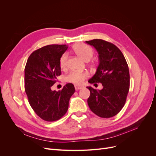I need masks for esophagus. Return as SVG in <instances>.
Returning a JSON list of instances; mask_svg holds the SVG:
<instances>
[{
    "instance_id": "esophagus-1",
    "label": "esophagus",
    "mask_w": 156,
    "mask_h": 156,
    "mask_svg": "<svg viewBox=\"0 0 156 156\" xmlns=\"http://www.w3.org/2000/svg\"><path fill=\"white\" fill-rule=\"evenodd\" d=\"M83 87L82 86H78V85H75V90H80L82 89Z\"/></svg>"
}]
</instances>
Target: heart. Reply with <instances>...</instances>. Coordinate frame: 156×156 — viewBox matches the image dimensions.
I'll return each mask as SVG.
<instances>
[{
	"label": "heart",
	"instance_id": "b5f03b06",
	"mask_svg": "<svg viewBox=\"0 0 156 156\" xmlns=\"http://www.w3.org/2000/svg\"><path fill=\"white\" fill-rule=\"evenodd\" d=\"M73 51L80 58L84 61L90 60L93 56L94 51L91 47L84 44H79L74 46ZM67 58L68 55L64 53L60 58V67L61 69H65L67 67ZM88 76V73L86 72H77V71H71L65 77V81L80 85L81 84L84 79Z\"/></svg>",
	"mask_w": 156,
	"mask_h": 156
}]
</instances>
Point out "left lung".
<instances>
[{"label": "left lung", "mask_w": 156, "mask_h": 156, "mask_svg": "<svg viewBox=\"0 0 156 156\" xmlns=\"http://www.w3.org/2000/svg\"><path fill=\"white\" fill-rule=\"evenodd\" d=\"M98 53L99 65L88 83H101V90L87 87L90 92L88 104L101 118L116 115L123 108L129 89V68L124 55L116 45L100 39L86 41Z\"/></svg>", "instance_id": "obj_1"}]
</instances>
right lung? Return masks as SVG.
<instances>
[{
	"instance_id": "right-lung-1",
	"label": "right lung",
	"mask_w": 156,
	"mask_h": 156,
	"mask_svg": "<svg viewBox=\"0 0 156 156\" xmlns=\"http://www.w3.org/2000/svg\"><path fill=\"white\" fill-rule=\"evenodd\" d=\"M66 45H49L29 56L25 68V88L32 109L41 119L53 122L66 113L69 99L75 92L72 83L61 90L51 87L61 74L60 58L67 50Z\"/></svg>"
}]
</instances>
